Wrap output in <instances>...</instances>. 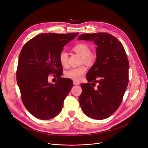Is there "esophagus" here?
I'll return each mask as SVG.
<instances>
[{"label": "esophagus", "instance_id": "obj_1", "mask_svg": "<svg viewBox=\"0 0 148 148\" xmlns=\"http://www.w3.org/2000/svg\"><path fill=\"white\" fill-rule=\"evenodd\" d=\"M73 84H74V85H76V86H78L79 84V82L77 81H73Z\"/></svg>", "mask_w": 148, "mask_h": 148}]
</instances>
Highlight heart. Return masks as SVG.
<instances>
[{
  "label": "heart",
  "mask_w": 148,
  "mask_h": 148,
  "mask_svg": "<svg viewBox=\"0 0 148 148\" xmlns=\"http://www.w3.org/2000/svg\"><path fill=\"white\" fill-rule=\"evenodd\" d=\"M72 50L75 53L81 56V61L84 62L87 64H92L96 60V54L90 51L88 46L86 43H78L73 46ZM58 60L61 66L63 67H67L68 66V56L65 51H62L60 52L58 56ZM87 70L86 66L84 65L78 67L72 68L66 72L65 76L67 78L71 79L74 81H80L84 74L86 73Z\"/></svg>",
  "instance_id": "obj_1"
}]
</instances>
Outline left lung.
Returning a JSON list of instances; mask_svg holds the SVG:
<instances>
[{
  "instance_id": "8db88e82",
  "label": "left lung",
  "mask_w": 148,
  "mask_h": 148,
  "mask_svg": "<svg viewBox=\"0 0 148 148\" xmlns=\"http://www.w3.org/2000/svg\"><path fill=\"white\" fill-rule=\"evenodd\" d=\"M78 39L94 41L98 46L95 62L86 75L88 82L81 84L80 106L88 117L103 119L118 110L128 87L127 55L121 42L107 33L83 34Z\"/></svg>"
}]
</instances>
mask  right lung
Instances as JSON below:
<instances>
[{
	"label": "right lung",
	"mask_w": 148,
	"mask_h": 148,
	"mask_svg": "<svg viewBox=\"0 0 148 148\" xmlns=\"http://www.w3.org/2000/svg\"><path fill=\"white\" fill-rule=\"evenodd\" d=\"M78 34H40L29 40L20 51L17 82L25 107L37 118H53L62 110L73 84L71 79L61 77L62 67L58 56ZM50 74H56L58 78L54 84L48 82Z\"/></svg>",
	"instance_id": "obj_1"
}]
</instances>
